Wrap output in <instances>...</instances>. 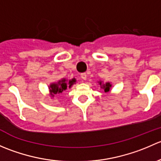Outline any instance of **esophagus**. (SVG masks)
Here are the masks:
<instances>
[{
	"label": "esophagus",
	"instance_id": "1",
	"mask_svg": "<svg viewBox=\"0 0 161 161\" xmlns=\"http://www.w3.org/2000/svg\"><path fill=\"white\" fill-rule=\"evenodd\" d=\"M86 77H87V75L86 74V73H82V74H81V79H83V80H86Z\"/></svg>",
	"mask_w": 161,
	"mask_h": 161
}]
</instances>
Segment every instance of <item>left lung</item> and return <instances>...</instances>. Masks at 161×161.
Segmentation results:
<instances>
[{"mask_svg":"<svg viewBox=\"0 0 161 161\" xmlns=\"http://www.w3.org/2000/svg\"><path fill=\"white\" fill-rule=\"evenodd\" d=\"M99 85H100V88L102 90H103L105 92H109L111 88L112 87V84L110 82H103V81H99L98 82Z\"/></svg>","mask_w":161,"mask_h":161,"instance_id":"8db88e82","label":"left lung"}]
</instances>
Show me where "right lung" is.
Listing matches in <instances>:
<instances>
[{
	"label": "right lung",
	"instance_id": "1",
	"mask_svg": "<svg viewBox=\"0 0 161 161\" xmlns=\"http://www.w3.org/2000/svg\"><path fill=\"white\" fill-rule=\"evenodd\" d=\"M76 79L75 78L68 80L65 78H63L61 80H58V82H52L48 86V90H49V96H50L51 98H53L54 95L56 94L62 93L64 91L67 90L68 89H71L74 84H75Z\"/></svg>",
	"mask_w": 161,
	"mask_h": 161
}]
</instances>
